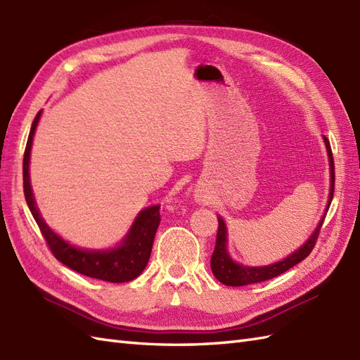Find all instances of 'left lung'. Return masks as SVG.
Returning a JSON list of instances; mask_svg holds the SVG:
<instances>
[{
	"label": "left lung",
	"instance_id": "obj_1",
	"mask_svg": "<svg viewBox=\"0 0 360 360\" xmlns=\"http://www.w3.org/2000/svg\"><path fill=\"white\" fill-rule=\"evenodd\" d=\"M326 140V146H327V153H328V159H330V174H331V186H330V198H328V206L333 200V192H335V160H333V153H331V146L327 137H323ZM323 220H326V215L322 217L321 223L318 224L316 231L313 232V235L309 238L304 246L292 253L290 257H287L284 261L275 262L271 266L266 267H246V266H240L236 264L231 259V257L227 255L226 250V226L221 218H218V231H217V241H215V249L212 253V258H210V269H212L215 278L218 281L223 283L224 285H232V287H240V285H248V284H255L261 281H267V279L275 278L278 275L284 274L288 269H292L296 266L297 262H301L307 257L310 255L313 248L316 246V241L319 238V232L321 227L323 224Z\"/></svg>",
	"mask_w": 360,
	"mask_h": 360
}]
</instances>
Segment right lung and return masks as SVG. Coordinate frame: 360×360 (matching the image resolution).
<instances>
[{"mask_svg":"<svg viewBox=\"0 0 360 360\" xmlns=\"http://www.w3.org/2000/svg\"><path fill=\"white\" fill-rule=\"evenodd\" d=\"M41 111L34 117L27 145H25L24 160H22V180H24V195L30 212L37 221L39 231L46 240L50 252L53 257L65 264L67 267L76 270L77 274L85 276L102 279L107 283H128L133 281L142 274L151 257L154 236L157 227L160 224V206H151L139 214L136 221L131 227L124 243L119 248L105 252L82 250L70 246L60 236H58L50 227L44 223L38 207L34 205L32 186L29 180V160L34 129H37Z\"/></svg>","mask_w":360,"mask_h":360,"instance_id":"right-lung-1","label":"right lung"}]
</instances>
